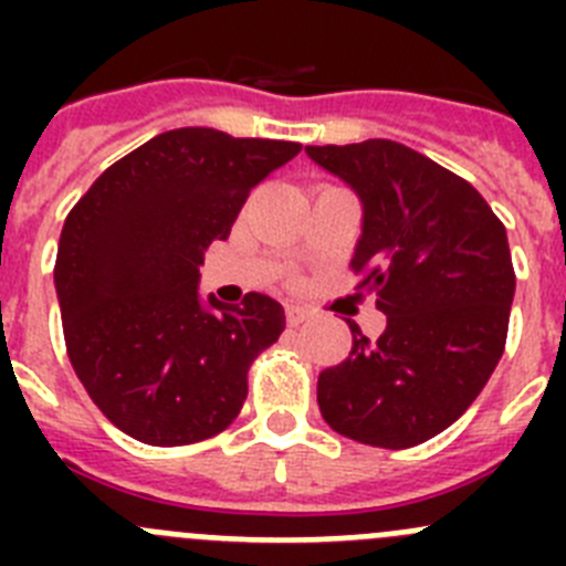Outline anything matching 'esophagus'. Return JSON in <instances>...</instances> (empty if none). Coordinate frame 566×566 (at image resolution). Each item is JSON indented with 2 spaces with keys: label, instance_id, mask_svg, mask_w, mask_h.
Instances as JSON below:
<instances>
[{
  "label": "esophagus",
  "instance_id": "esophagus-1",
  "mask_svg": "<svg viewBox=\"0 0 566 566\" xmlns=\"http://www.w3.org/2000/svg\"><path fill=\"white\" fill-rule=\"evenodd\" d=\"M306 319H308L306 308H300V306H289L286 308V323H289V326H300V323H306Z\"/></svg>",
  "mask_w": 566,
  "mask_h": 566
}]
</instances>
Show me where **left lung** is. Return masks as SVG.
<instances>
[{"instance_id":"obj_1","label":"left lung","mask_w":566,"mask_h":566,"mask_svg":"<svg viewBox=\"0 0 566 566\" xmlns=\"http://www.w3.org/2000/svg\"><path fill=\"white\" fill-rule=\"evenodd\" d=\"M363 201L352 269L388 326L352 328V354L317 379L319 413L354 442L402 451L457 422L507 339L516 272L507 232L451 169L388 138L306 147Z\"/></svg>"}]
</instances>
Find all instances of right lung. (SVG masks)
<instances>
[{"label":"right lung","instance_id":"obj_1","mask_svg":"<svg viewBox=\"0 0 566 566\" xmlns=\"http://www.w3.org/2000/svg\"><path fill=\"white\" fill-rule=\"evenodd\" d=\"M300 153L294 142L181 127L104 169L64 221L56 294L73 371L127 437L175 448L227 431L249 365L286 314L249 292L198 297V266L227 240L252 187Z\"/></svg>","mask_w":566,"mask_h":566}]
</instances>
